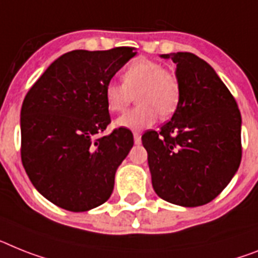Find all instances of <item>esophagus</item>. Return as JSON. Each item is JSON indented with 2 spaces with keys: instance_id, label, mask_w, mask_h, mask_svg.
I'll use <instances>...</instances> for the list:
<instances>
[{
  "instance_id": "34e87169",
  "label": "esophagus",
  "mask_w": 258,
  "mask_h": 258,
  "mask_svg": "<svg viewBox=\"0 0 258 258\" xmlns=\"http://www.w3.org/2000/svg\"><path fill=\"white\" fill-rule=\"evenodd\" d=\"M134 142H135V144H140L142 143V135H140L139 133H134Z\"/></svg>"
}]
</instances>
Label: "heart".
Listing matches in <instances>:
<instances>
[{
    "label": "heart",
    "mask_w": 258,
    "mask_h": 258,
    "mask_svg": "<svg viewBox=\"0 0 258 258\" xmlns=\"http://www.w3.org/2000/svg\"><path fill=\"white\" fill-rule=\"evenodd\" d=\"M135 97L138 105L116 119V125L130 130L149 127L176 111L181 98V84L177 75L157 61L136 59L122 72V84L109 82L105 88L107 109L123 112Z\"/></svg>",
    "instance_id": "1"
}]
</instances>
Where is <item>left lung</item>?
<instances>
[{"label":"left lung","instance_id":"8db88e82","mask_svg":"<svg viewBox=\"0 0 258 258\" xmlns=\"http://www.w3.org/2000/svg\"><path fill=\"white\" fill-rule=\"evenodd\" d=\"M176 64L181 98L169 122L142 136L156 194L197 207L219 196L241 161L236 99L205 60L190 52L161 55Z\"/></svg>","mask_w":258,"mask_h":258}]
</instances>
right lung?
<instances>
[{
    "label": "right lung",
    "mask_w": 258,
    "mask_h": 258,
    "mask_svg": "<svg viewBox=\"0 0 258 258\" xmlns=\"http://www.w3.org/2000/svg\"><path fill=\"white\" fill-rule=\"evenodd\" d=\"M133 47L76 49L52 62L30 88L21 110V159L35 189L73 213L105 203L115 172L134 146L110 124L105 88L135 56Z\"/></svg>",
    "instance_id": "add662e5"
}]
</instances>
